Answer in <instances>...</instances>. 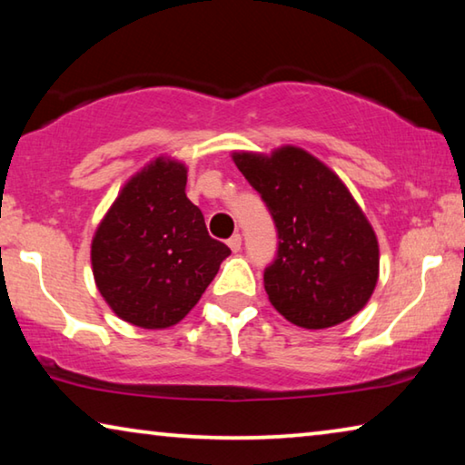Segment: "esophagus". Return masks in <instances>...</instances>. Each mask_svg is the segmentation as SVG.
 <instances>
[{
    "mask_svg": "<svg viewBox=\"0 0 465 465\" xmlns=\"http://www.w3.org/2000/svg\"><path fill=\"white\" fill-rule=\"evenodd\" d=\"M227 246H230L233 252H240L242 248V235L240 233H233L230 240H227Z\"/></svg>",
    "mask_w": 465,
    "mask_h": 465,
    "instance_id": "obj_1",
    "label": "esophagus"
}]
</instances>
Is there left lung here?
Returning a JSON list of instances; mask_svg holds the SVG:
<instances>
[{"mask_svg": "<svg viewBox=\"0 0 465 465\" xmlns=\"http://www.w3.org/2000/svg\"><path fill=\"white\" fill-rule=\"evenodd\" d=\"M233 162L277 227V256L264 269L271 303L291 324L322 330L365 308L380 274L373 227L332 170L299 147Z\"/></svg>", "mask_w": 465, "mask_h": 465, "instance_id": "left-lung-1", "label": "left lung"}]
</instances>
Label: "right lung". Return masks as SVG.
<instances>
[{
	"instance_id": "obj_1",
	"label": "right lung",
	"mask_w": 465,
	"mask_h": 465,
	"mask_svg": "<svg viewBox=\"0 0 465 465\" xmlns=\"http://www.w3.org/2000/svg\"><path fill=\"white\" fill-rule=\"evenodd\" d=\"M184 188V163L157 157L123 186L92 240L96 287L133 326L178 324L232 254Z\"/></svg>"
}]
</instances>
